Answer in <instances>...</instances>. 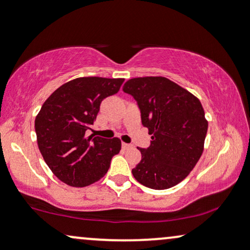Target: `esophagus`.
<instances>
[{
	"label": "esophagus",
	"mask_w": 250,
	"mask_h": 250,
	"mask_svg": "<svg viewBox=\"0 0 250 250\" xmlns=\"http://www.w3.org/2000/svg\"><path fill=\"white\" fill-rule=\"evenodd\" d=\"M130 147H131V145H129V143L122 142V148L123 149H128V148H130Z\"/></svg>",
	"instance_id": "obj_1"
}]
</instances>
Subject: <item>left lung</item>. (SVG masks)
Here are the masks:
<instances>
[{"label":"left lung","instance_id":"1","mask_svg":"<svg viewBox=\"0 0 250 250\" xmlns=\"http://www.w3.org/2000/svg\"><path fill=\"white\" fill-rule=\"evenodd\" d=\"M141 110L151 145L131 173L146 187L163 190L190 174L205 148L208 121L196 96L167 77H135L123 85Z\"/></svg>","mask_w":250,"mask_h":250}]
</instances>
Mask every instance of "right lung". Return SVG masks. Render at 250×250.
I'll list each match as a JSON object with an SVG mask.
<instances>
[{"mask_svg":"<svg viewBox=\"0 0 250 250\" xmlns=\"http://www.w3.org/2000/svg\"><path fill=\"white\" fill-rule=\"evenodd\" d=\"M125 79L77 77L57 88L35 119L37 146L59 180L71 187H87L107 174L121 140L85 135L95 122L100 104L114 95Z\"/></svg>","mask_w":250,"mask_h":250,"instance_id":"right-lung-1","label":"right lung"}]
</instances>
